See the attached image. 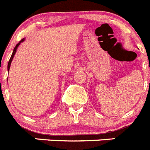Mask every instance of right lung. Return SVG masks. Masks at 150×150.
<instances>
[{"label":"right lung","mask_w":150,"mask_h":150,"mask_svg":"<svg viewBox=\"0 0 150 150\" xmlns=\"http://www.w3.org/2000/svg\"><path fill=\"white\" fill-rule=\"evenodd\" d=\"M23 40H24V38H23V39H22V40H21V41L19 42V43H18V44H17L16 46H15V48H14L13 52H12V56H11L10 59H9V63H8V67H7V69H8V71L9 70V68H10V65H11V62H12V59H13V58H14V55H15V52H16V50H17V49H18V46L20 45V43H21V42H23Z\"/></svg>","instance_id":"add662e5"}]
</instances>
